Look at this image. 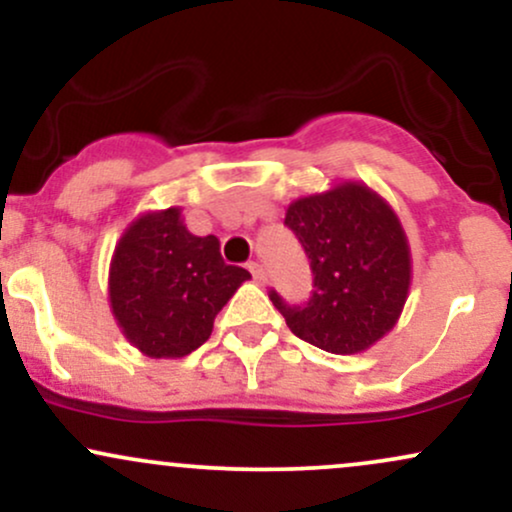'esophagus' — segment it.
Masks as SVG:
<instances>
[{"instance_id": "1", "label": "esophagus", "mask_w": 512, "mask_h": 512, "mask_svg": "<svg viewBox=\"0 0 512 512\" xmlns=\"http://www.w3.org/2000/svg\"><path fill=\"white\" fill-rule=\"evenodd\" d=\"M248 269H250L252 279H255L257 284H264V269H262V264H260V262H250V264H248Z\"/></svg>"}]
</instances>
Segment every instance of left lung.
<instances>
[{
	"mask_svg": "<svg viewBox=\"0 0 512 512\" xmlns=\"http://www.w3.org/2000/svg\"><path fill=\"white\" fill-rule=\"evenodd\" d=\"M313 269V296L274 308L303 342L330 354H361L397 325L411 286V250L395 209L366 182L346 180L286 209Z\"/></svg>",
	"mask_w": 512,
	"mask_h": 512,
	"instance_id": "left-lung-1",
	"label": "left lung"
}]
</instances>
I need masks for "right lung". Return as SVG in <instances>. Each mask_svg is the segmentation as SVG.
<instances>
[{"instance_id":"1","label":"right lung","mask_w":512,"mask_h":512,"mask_svg":"<svg viewBox=\"0 0 512 512\" xmlns=\"http://www.w3.org/2000/svg\"><path fill=\"white\" fill-rule=\"evenodd\" d=\"M250 272L226 264L216 236H192L182 209L146 211L117 240L108 272L113 317L134 349L180 358L209 339L214 317Z\"/></svg>"}]
</instances>
